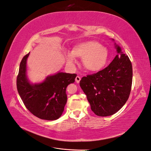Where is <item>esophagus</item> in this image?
I'll list each match as a JSON object with an SVG mask.
<instances>
[{"instance_id": "esophagus-1", "label": "esophagus", "mask_w": 151, "mask_h": 151, "mask_svg": "<svg viewBox=\"0 0 151 151\" xmlns=\"http://www.w3.org/2000/svg\"><path fill=\"white\" fill-rule=\"evenodd\" d=\"M80 81H81V78H80L79 76H77L76 78V82L77 83H79L80 82Z\"/></svg>"}]
</instances>
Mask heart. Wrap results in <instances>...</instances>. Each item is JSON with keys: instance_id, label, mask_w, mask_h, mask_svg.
<instances>
[{"instance_id": "obj_1", "label": "heart", "mask_w": 151, "mask_h": 151, "mask_svg": "<svg viewBox=\"0 0 151 151\" xmlns=\"http://www.w3.org/2000/svg\"><path fill=\"white\" fill-rule=\"evenodd\" d=\"M65 57L70 65L76 63V57L82 58L85 68L90 72H96L106 66L109 60V51L98 42L87 41L73 46L72 52H66Z\"/></svg>"}]
</instances>
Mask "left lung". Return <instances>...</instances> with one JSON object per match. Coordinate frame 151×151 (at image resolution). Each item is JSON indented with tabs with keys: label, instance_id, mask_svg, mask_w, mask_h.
Wrapping results in <instances>:
<instances>
[{
	"label": "left lung",
	"instance_id": "obj_1",
	"mask_svg": "<svg viewBox=\"0 0 151 151\" xmlns=\"http://www.w3.org/2000/svg\"><path fill=\"white\" fill-rule=\"evenodd\" d=\"M114 48L117 55L106 68L83 77L80 81L91 110L99 116H111L118 112L127 102L131 90V62L116 42Z\"/></svg>",
	"mask_w": 151,
	"mask_h": 151
}]
</instances>
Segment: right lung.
<instances>
[{"label":"right lung","instance_id":"add662e5","mask_svg":"<svg viewBox=\"0 0 151 151\" xmlns=\"http://www.w3.org/2000/svg\"><path fill=\"white\" fill-rule=\"evenodd\" d=\"M22 58L17 78L19 94L29 111L37 118L56 120L64 111L67 101L66 87L75 81L76 73L58 72L46 77L44 81L33 83L27 76V59Z\"/></svg>","mask_w":151,"mask_h":151}]
</instances>
